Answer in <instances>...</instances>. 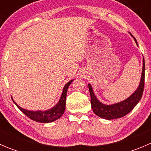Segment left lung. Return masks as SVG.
Segmentation results:
<instances>
[{"label": "left lung", "instance_id": "obj_1", "mask_svg": "<svg viewBox=\"0 0 151 151\" xmlns=\"http://www.w3.org/2000/svg\"><path fill=\"white\" fill-rule=\"evenodd\" d=\"M137 45V42L136 39L134 37ZM143 66L142 71L141 80L139 83V86L137 89L135 91L134 93H132L129 98L123 100L121 102L116 103V104L106 105L100 102L98 99L96 97L94 94L93 88L91 85L88 84V88H89L90 94H91V107L93 111L96 115H98L100 118H104L106 120L116 119V118H122L127 115L128 113L131 112L132 109L134 108V106L137 104L139 100L141 99L143 93V90H144L145 85V59L143 58Z\"/></svg>", "mask_w": 151, "mask_h": 151}]
</instances>
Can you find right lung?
Returning a JSON list of instances; mask_svg holds the SVG:
<instances>
[{"instance_id":"obj_1","label":"right lung","mask_w":151,"mask_h":151,"mask_svg":"<svg viewBox=\"0 0 151 151\" xmlns=\"http://www.w3.org/2000/svg\"><path fill=\"white\" fill-rule=\"evenodd\" d=\"M74 80H71L68 83H67L65 86L63 87V92H62L61 96H60V100L58 102V104L55 105L52 108L50 109H47L46 111H29L28 109H25L19 106V105L17 104L16 102L13 100L14 103L17 105L18 108L25 114V115L30 118L31 120L40 123H50L53 122V121H56L58 118L63 115L64 113L65 108H66V93L67 91H68V86L71 83V82Z\"/></svg>"}]
</instances>
